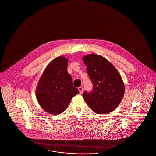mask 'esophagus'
<instances>
[{"instance_id": "obj_1", "label": "esophagus", "mask_w": 156, "mask_h": 156, "mask_svg": "<svg viewBox=\"0 0 156 156\" xmlns=\"http://www.w3.org/2000/svg\"><path fill=\"white\" fill-rule=\"evenodd\" d=\"M78 90H79V93H80V94L82 93V92H83V88L82 87H79L78 88Z\"/></svg>"}]
</instances>
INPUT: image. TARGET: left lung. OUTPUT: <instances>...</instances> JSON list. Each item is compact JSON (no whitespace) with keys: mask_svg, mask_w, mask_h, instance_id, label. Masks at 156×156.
Wrapping results in <instances>:
<instances>
[{"mask_svg":"<svg viewBox=\"0 0 156 156\" xmlns=\"http://www.w3.org/2000/svg\"><path fill=\"white\" fill-rule=\"evenodd\" d=\"M83 60L93 83L90 92H83L84 100L98 114L111 112L118 107L124 96L121 77L113 65L102 56L90 54L83 57Z\"/></svg>","mask_w":156,"mask_h":156,"instance_id":"obj_1","label":"left lung"}]
</instances>
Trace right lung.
<instances>
[{"label": "right lung", "mask_w": 156, "mask_h": 156, "mask_svg": "<svg viewBox=\"0 0 156 156\" xmlns=\"http://www.w3.org/2000/svg\"><path fill=\"white\" fill-rule=\"evenodd\" d=\"M67 66V58H55L48 65L39 81L36 97L41 107L49 113H62L72 98L79 93L78 89L73 85Z\"/></svg>", "instance_id": "obj_1"}]
</instances>
